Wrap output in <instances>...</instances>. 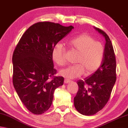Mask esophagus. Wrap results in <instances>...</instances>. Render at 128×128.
Wrapping results in <instances>:
<instances>
[{"mask_svg":"<svg viewBox=\"0 0 128 128\" xmlns=\"http://www.w3.org/2000/svg\"><path fill=\"white\" fill-rule=\"evenodd\" d=\"M70 82V80H68V79H65L64 80V84H68V83H69V82Z\"/></svg>","mask_w":128,"mask_h":128,"instance_id":"1","label":"esophagus"}]
</instances>
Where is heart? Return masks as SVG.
<instances>
[{
    "mask_svg": "<svg viewBox=\"0 0 128 128\" xmlns=\"http://www.w3.org/2000/svg\"><path fill=\"white\" fill-rule=\"evenodd\" d=\"M68 44L72 50L78 52L76 60L77 64L62 68L60 71V76L68 79H74L84 72L85 75H90L100 68L105 55V48L101 42L96 41L89 35L83 34L69 39ZM66 52L64 45L58 43L52 48V60L58 65H64Z\"/></svg>",
    "mask_w": 128,
    "mask_h": 128,
    "instance_id": "b5f03b06",
    "label": "heart"
}]
</instances>
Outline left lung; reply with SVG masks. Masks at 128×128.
Here are the masks:
<instances>
[{"instance_id":"8db88e82","label":"left lung","mask_w":128,"mask_h":128,"mask_svg":"<svg viewBox=\"0 0 128 128\" xmlns=\"http://www.w3.org/2000/svg\"><path fill=\"white\" fill-rule=\"evenodd\" d=\"M95 28L106 40L103 61L94 73L84 80H78L79 89L74 98L76 110L85 116L93 115L103 109L116 80V60L110 39L104 31Z\"/></svg>"}]
</instances>
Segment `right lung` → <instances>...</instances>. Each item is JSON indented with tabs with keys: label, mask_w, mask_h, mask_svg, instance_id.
I'll list each match as a JSON object with an SVG mask.
<instances>
[{
	"label": "right lung",
	"mask_w": 128,
	"mask_h": 128,
	"mask_svg": "<svg viewBox=\"0 0 128 128\" xmlns=\"http://www.w3.org/2000/svg\"><path fill=\"white\" fill-rule=\"evenodd\" d=\"M74 27L40 22L25 31L12 56V82L23 105L35 114H40L52 105L54 92L64 84L56 76L52 51L55 45Z\"/></svg>",
	"instance_id": "1"
}]
</instances>
